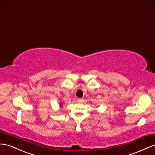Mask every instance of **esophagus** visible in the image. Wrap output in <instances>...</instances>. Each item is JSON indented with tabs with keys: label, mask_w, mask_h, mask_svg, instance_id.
<instances>
[{
	"label": "esophagus",
	"mask_w": 155,
	"mask_h": 155,
	"mask_svg": "<svg viewBox=\"0 0 155 155\" xmlns=\"http://www.w3.org/2000/svg\"><path fill=\"white\" fill-rule=\"evenodd\" d=\"M78 103H82V101H83V99H78Z\"/></svg>",
	"instance_id": "esophagus-1"
}]
</instances>
